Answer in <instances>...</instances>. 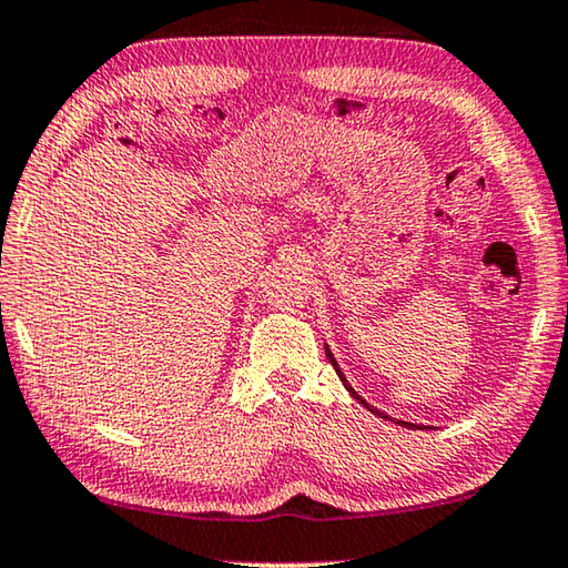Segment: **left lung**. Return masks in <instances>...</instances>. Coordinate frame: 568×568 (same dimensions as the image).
Here are the masks:
<instances>
[{
    "label": "left lung",
    "instance_id": "8db88e82",
    "mask_svg": "<svg viewBox=\"0 0 568 568\" xmlns=\"http://www.w3.org/2000/svg\"><path fill=\"white\" fill-rule=\"evenodd\" d=\"M324 349H326V357H328V362H332V365H334V369H336V375H338V379H342V385L346 387V393H349L352 397H354V400H357V403H362V405H365V408L367 410H372V413H375V416H379V418H387L385 416V413H379L377 408H372V405L365 400V397H362V395H357V393H354V387L349 385V379H346L344 377V372H342V367H338L336 365V359H334V354H332V349H328V346H324ZM397 426H405V428H416V426H413V423H405V420H397Z\"/></svg>",
    "mask_w": 568,
    "mask_h": 568
}]
</instances>
